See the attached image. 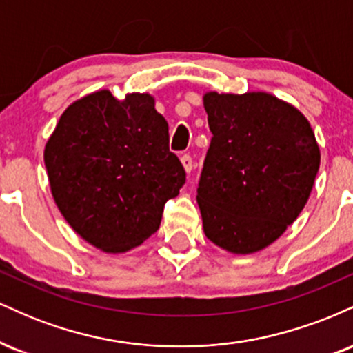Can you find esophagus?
Masks as SVG:
<instances>
[{"label":"esophagus","mask_w":353,"mask_h":353,"mask_svg":"<svg viewBox=\"0 0 353 353\" xmlns=\"http://www.w3.org/2000/svg\"><path fill=\"white\" fill-rule=\"evenodd\" d=\"M181 163H182V165H184V169H185V172H190L192 171V168H194V163H192V157L189 156V154H184V156L181 157Z\"/></svg>","instance_id":"esophagus-1"}]
</instances>
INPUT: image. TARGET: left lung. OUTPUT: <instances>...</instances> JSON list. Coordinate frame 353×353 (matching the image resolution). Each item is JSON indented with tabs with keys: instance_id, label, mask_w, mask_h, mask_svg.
<instances>
[{
	"instance_id": "8db88e82",
	"label": "left lung",
	"mask_w": 353,
	"mask_h": 353,
	"mask_svg": "<svg viewBox=\"0 0 353 353\" xmlns=\"http://www.w3.org/2000/svg\"><path fill=\"white\" fill-rule=\"evenodd\" d=\"M212 132L197 204L209 241L234 254L272 244L302 212L320 165L309 121L267 92L204 96Z\"/></svg>"
}]
</instances>
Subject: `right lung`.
I'll use <instances>...</instances> for the list:
<instances>
[{
    "label": "right lung",
    "mask_w": 353,
    "mask_h": 353,
    "mask_svg": "<svg viewBox=\"0 0 353 353\" xmlns=\"http://www.w3.org/2000/svg\"><path fill=\"white\" fill-rule=\"evenodd\" d=\"M51 192L68 224L104 252H125L159 229L185 171L149 94L98 91L72 103L44 149Z\"/></svg>",
    "instance_id": "1"
}]
</instances>
